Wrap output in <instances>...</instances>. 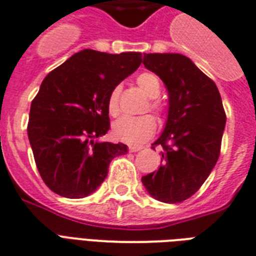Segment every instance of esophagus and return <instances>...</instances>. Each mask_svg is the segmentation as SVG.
<instances>
[{
    "mask_svg": "<svg viewBox=\"0 0 256 256\" xmlns=\"http://www.w3.org/2000/svg\"><path fill=\"white\" fill-rule=\"evenodd\" d=\"M141 149H142V146H138V145H130V148H128V150H130V152H138V150H141Z\"/></svg>",
    "mask_w": 256,
    "mask_h": 256,
    "instance_id": "1",
    "label": "esophagus"
}]
</instances>
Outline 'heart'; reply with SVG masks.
<instances>
[{"label":"heart","instance_id":"obj_1","mask_svg":"<svg viewBox=\"0 0 256 256\" xmlns=\"http://www.w3.org/2000/svg\"><path fill=\"white\" fill-rule=\"evenodd\" d=\"M138 88L148 96L149 99V110L157 115H162L164 106L161 102L156 99L161 92V82L157 75L152 72L140 74L136 79ZM118 87H114L110 91L107 98V110L110 115L116 116L120 111L118 108ZM156 130V120L150 115H142L138 118L132 116H122L116 120L112 126V136L114 138L126 144L136 145L144 142L150 138Z\"/></svg>","mask_w":256,"mask_h":256}]
</instances>
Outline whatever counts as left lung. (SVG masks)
Instances as JSON below:
<instances>
[{"instance_id":"1","label":"left lung","mask_w":256,"mask_h":256,"mask_svg":"<svg viewBox=\"0 0 256 256\" xmlns=\"http://www.w3.org/2000/svg\"><path fill=\"white\" fill-rule=\"evenodd\" d=\"M142 64L164 82L169 111L164 132L152 144L162 148V165L141 181L157 201L178 204L192 197L216 166L226 114L216 83L185 55L144 54Z\"/></svg>"}]
</instances>
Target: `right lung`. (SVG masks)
I'll return each mask as SVG.
<instances>
[{
  "mask_svg": "<svg viewBox=\"0 0 256 256\" xmlns=\"http://www.w3.org/2000/svg\"><path fill=\"white\" fill-rule=\"evenodd\" d=\"M141 52L82 50L51 71L32 102L28 136L44 182L66 198L94 193L126 145L100 142L110 130L108 94L138 70Z\"/></svg>",
  "mask_w": 256,
  "mask_h": 256,
  "instance_id": "right-lung-1",
  "label": "right lung"
}]
</instances>
